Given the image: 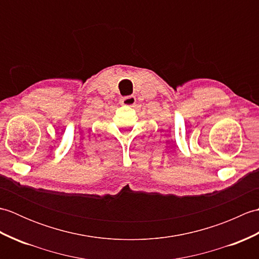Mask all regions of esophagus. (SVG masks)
I'll list each match as a JSON object with an SVG mask.
<instances>
[{"instance_id":"esophagus-1","label":"esophagus","mask_w":259,"mask_h":259,"mask_svg":"<svg viewBox=\"0 0 259 259\" xmlns=\"http://www.w3.org/2000/svg\"><path fill=\"white\" fill-rule=\"evenodd\" d=\"M136 97L135 96H128V97H124V98H121L120 99V104L121 106H134L136 103Z\"/></svg>"}]
</instances>
